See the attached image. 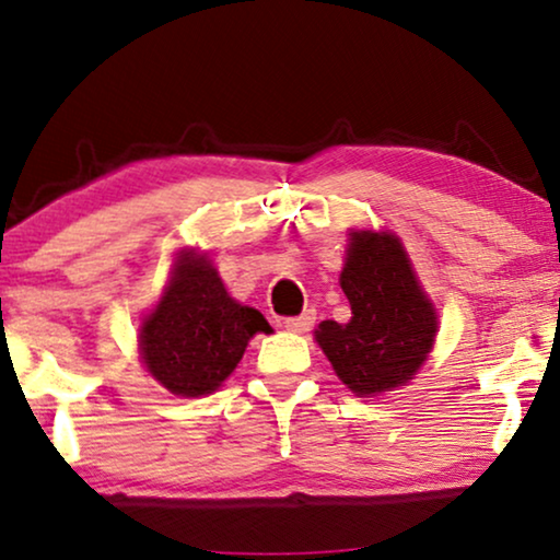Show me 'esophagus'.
<instances>
[{
    "label": "esophagus",
    "instance_id": "1",
    "mask_svg": "<svg viewBox=\"0 0 560 560\" xmlns=\"http://www.w3.org/2000/svg\"><path fill=\"white\" fill-rule=\"evenodd\" d=\"M313 324H316V313H313V311H305V313H301V316H290V318L282 320V326H285L288 331H293V334L311 331Z\"/></svg>",
    "mask_w": 560,
    "mask_h": 560
}]
</instances>
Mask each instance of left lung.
Masks as SVG:
<instances>
[{
    "instance_id": "obj_1",
    "label": "left lung",
    "mask_w": 560,
    "mask_h": 560,
    "mask_svg": "<svg viewBox=\"0 0 560 560\" xmlns=\"http://www.w3.org/2000/svg\"><path fill=\"white\" fill-rule=\"evenodd\" d=\"M347 255L341 290L351 318L324 320L316 341L351 393L380 395L412 380L439 326L397 236L354 232Z\"/></svg>"
}]
</instances>
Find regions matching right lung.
I'll return each mask as SVG.
<instances>
[{"mask_svg":"<svg viewBox=\"0 0 560 560\" xmlns=\"http://www.w3.org/2000/svg\"><path fill=\"white\" fill-rule=\"evenodd\" d=\"M259 331H272L262 313L232 301L209 259L183 252L163 301L142 324L140 347L160 385L198 397L234 372Z\"/></svg>","mask_w":560,"mask_h":560,"instance_id":"1","label":"right lung"}]
</instances>
